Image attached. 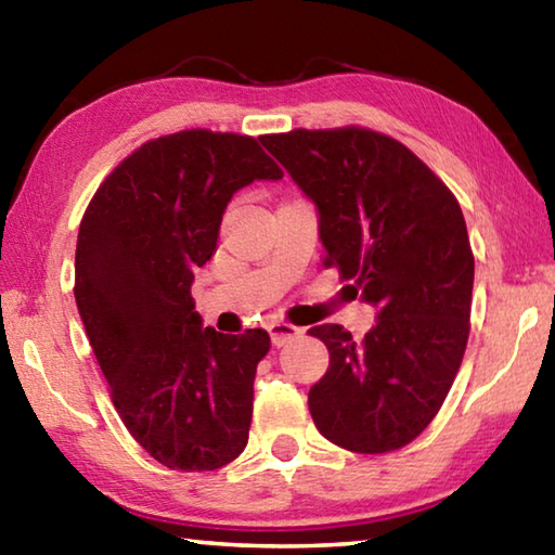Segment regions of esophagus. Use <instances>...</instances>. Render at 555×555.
Wrapping results in <instances>:
<instances>
[{
	"label": "esophagus",
	"mask_w": 555,
	"mask_h": 555,
	"mask_svg": "<svg viewBox=\"0 0 555 555\" xmlns=\"http://www.w3.org/2000/svg\"><path fill=\"white\" fill-rule=\"evenodd\" d=\"M269 333H271V343L279 347V345H284L288 340H294V337H298L304 331H300V327H296V325L286 323V321H276V323L269 325Z\"/></svg>",
	"instance_id": "obj_1"
}]
</instances>
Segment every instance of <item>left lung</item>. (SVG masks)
I'll return each instance as SVG.
<instances>
[{"mask_svg":"<svg viewBox=\"0 0 555 555\" xmlns=\"http://www.w3.org/2000/svg\"><path fill=\"white\" fill-rule=\"evenodd\" d=\"M318 208L325 267L377 306L362 343L315 325L331 352L308 391L315 428L352 453L409 446L443 406L469 335L475 257L448 185L397 139L364 127L261 137Z\"/></svg>","mask_w":555,"mask_h":555,"instance_id":"obj_1","label":"left lung"}]
</instances>
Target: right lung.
I'll return each mask as SVG.
<instances>
[{"label":"right lung","mask_w":555,"mask_h":555,"mask_svg":"<svg viewBox=\"0 0 555 555\" xmlns=\"http://www.w3.org/2000/svg\"><path fill=\"white\" fill-rule=\"evenodd\" d=\"M281 176L257 139L185 129L131 152L82 215L78 313L121 424L171 469H218L247 446L269 333L203 327L191 286L232 195Z\"/></svg>","instance_id":"right-lung-1"}]
</instances>
